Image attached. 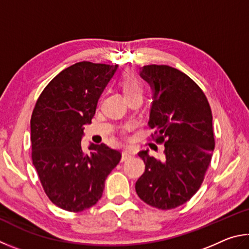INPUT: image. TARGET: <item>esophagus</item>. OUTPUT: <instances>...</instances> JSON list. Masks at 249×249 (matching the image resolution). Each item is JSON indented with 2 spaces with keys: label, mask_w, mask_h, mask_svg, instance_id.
<instances>
[{
  "label": "esophagus",
  "mask_w": 249,
  "mask_h": 249,
  "mask_svg": "<svg viewBox=\"0 0 249 249\" xmlns=\"http://www.w3.org/2000/svg\"><path fill=\"white\" fill-rule=\"evenodd\" d=\"M132 156L131 152H129L128 150L122 151V156H121V162H125V160H129Z\"/></svg>",
  "instance_id": "obj_1"
}]
</instances>
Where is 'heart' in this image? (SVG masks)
Here are the masks:
<instances>
[{"label":"heart","mask_w":249,"mask_h":249,"mask_svg":"<svg viewBox=\"0 0 249 249\" xmlns=\"http://www.w3.org/2000/svg\"><path fill=\"white\" fill-rule=\"evenodd\" d=\"M120 86L124 91L125 98L132 97L136 95H142V84L139 78L131 72H125L120 78Z\"/></svg>","instance_id":"b5f03b06"}]
</instances>
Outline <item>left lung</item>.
<instances>
[{
    "label": "left lung",
    "mask_w": 249,
    "mask_h": 249,
    "mask_svg": "<svg viewBox=\"0 0 249 249\" xmlns=\"http://www.w3.org/2000/svg\"><path fill=\"white\" fill-rule=\"evenodd\" d=\"M140 76L153 93L149 125L156 142L164 143L165 156L160 160L149 150L139 152L145 171L136 191L149 206L169 210L190 200L202 184L214 150L212 112L201 89L179 70L144 65Z\"/></svg>",
    "instance_id": "1"
}]
</instances>
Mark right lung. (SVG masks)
<instances>
[{
	"label": "right lung",
	"mask_w": 249,
	"mask_h": 249,
	"mask_svg": "<svg viewBox=\"0 0 249 249\" xmlns=\"http://www.w3.org/2000/svg\"><path fill=\"white\" fill-rule=\"evenodd\" d=\"M118 65L83 61L61 71L39 96L30 120L33 164L56 207L81 212L97 203L121 153L106 144L82 149L100 94Z\"/></svg>",
	"instance_id": "add662e5"
}]
</instances>
